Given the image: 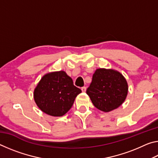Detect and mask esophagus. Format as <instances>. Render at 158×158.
<instances>
[{"instance_id": "34e87169", "label": "esophagus", "mask_w": 158, "mask_h": 158, "mask_svg": "<svg viewBox=\"0 0 158 158\" xmlns=\"http://www.w3.org/2000/svg\"><path fill=\"white\" fill-rule=\"evenodd\" d=\"M81 90H82V92H85V90H86V88H85V86L82 87L81 88Z\"/></svg>"}]
</instances>
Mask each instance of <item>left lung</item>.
Wrapping results in <instances>:
<instances>
[{
  "label": "left lung",
  "instance_id": "left-lung-1",
  "mask_svg": "<svg viewBox=\"0 0 158 158\" xmlns=\"http://www.w3.org/2000/svg\"><path fill=\"white\" fill-rule=\"evenodd\" d=\"M127 93L128 85L124 76L115 69L105 68L96 69L86 90L93 105L104 112L119 107L126 99Z\"/></svg>",
  "mask_w": 158,
  "mask_h": 158
}]
</instances>
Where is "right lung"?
Returning a JSON list of instances; mask_svg holds the SVG:
<instances>
[{"mask_svg": "<svg viewBox=\"0 0 158 158\" xmlns=\"http://www.w3.org/2000/svg\"><path fill=\"white\" fill-rule=\"evenodd\" d=\"M81 89L65 71L45 74L34 90L35 102L44 113L52 116H62L73 105Z\"/></svg>", "mask_w": 158, "mask_h": 158, "instance_id": "right-lung-1", "label": "right lung"}]
</instances>
